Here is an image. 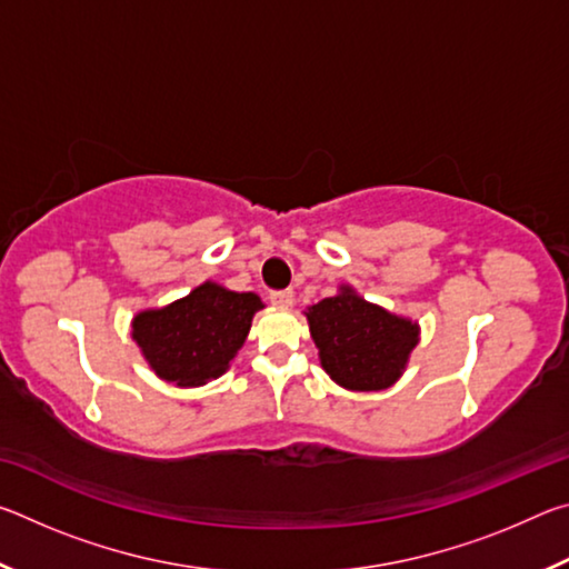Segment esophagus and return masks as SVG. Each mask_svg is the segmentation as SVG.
<instances>
[{"instance_id": "1", "label": "esophagus", "mask_w": 569, "mask_h": 569, "mask_svg": "<svg viewBox=\"0 0 569 569\" xmlns=\"http://www.w3.org/2000/svg\"><path fill=\"white\" fill-rule=\"evenodd\" d=\"M271 303L278 308H288L293 303V291H273L271 293Z\"/></svg>"}]
</instances>
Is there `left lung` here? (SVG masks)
I'll return each instance as SVG.
<instances>
[{"instance_id": "obj_1", "label": "left lung", "mask_w": 569, "mask_h": 569, "mask_svg": "<svg viewBox=\"0 0 569 569\" xmlns=\"http://www.w3.org/2000/svg\"><path fill=\"white\" fill-rule=\"evenodd\" d=\"M306 319L323 371L351 391L389 389L419 343L417 323L363 301L351 286L308 306Z\"/></svg>"}]
</instances>
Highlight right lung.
Segmentation results:
<instances>
[{"instance_id": "1", "label": "right lung", "mask_w": 569, "mask_h": 569, "mask_svg": "<svg viewBox=\"0 0 569 569\" xmlns=\"http://www.w3.org/2000/svg\"><path fill=\"white\" fill-rule=\"evenodd\" d=\"M261 308L256 293L206 281L186 298L140 311L132 319V339L162 381L203 387L228 371Z\"/></svg>"}]
</instances>
